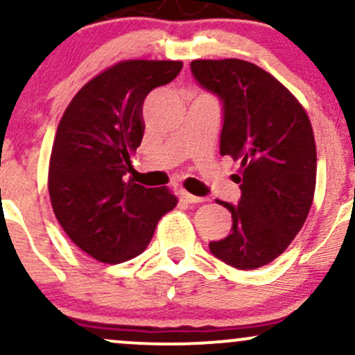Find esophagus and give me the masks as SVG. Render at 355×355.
Masks as SVG:
<instances>
[{
	"label": "esophagus",
	"mask_w": 355,
	"mask_h": 355,
	"mask_svg": "<svg viewBox=\"0 0 355 355\" xmlns=\"http://www.w3.org/2000/svg\"><path fill=\"white\" fill-rule=\"evenodd\" d=\"M180 195H182V198H183V200H185L187 203H200V202H203L202 197H197V195H191V193H189V191H187V190H182Z\"/></svg>",
	"instance_id": "34e87169"
}]
</instances>
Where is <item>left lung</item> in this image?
I'll list each match as a JSON object with an SVG mask.
<instances>
[{"label": "left lung", "mask_w": 355, "mask_h": 355, "mask_svg": "<svg viewBox=\"0 0 355 355\" xmlns=\"http://www.w3.org/2000/svg\"><path fill=\"white\" fill-rule=\"evenodd\" d=\"M193 78L222 101L220 155L240 162L230 234L210 242L222 262L252 270L270 263L302 229L315 190L317 152L302 105L270 73L248 61L195 60Z\"/></svg>", "instance_id": "8db88e82"}]
</instances>
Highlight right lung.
Segmentation results:
<instances>
[{
    "label": "right lung",
    "instance_id": "add662e5",
    "mask_svg": "<svg viewBox=\"0 0 355 355\" xmlns=\"http://www.w3.org/2000/svg\"><path fill=\"white\" fill-rule=\"evenodd\" d=\"M182 61L128 60L89 80L70 101L53 144L48 190L61 229L85 254L120 263L145 250L177 205L165 187L125 182L144 138V101L177 78Z\"/></svg>",
    "mask_w": 355,
    "mask_h": 355
}]
</instances>
